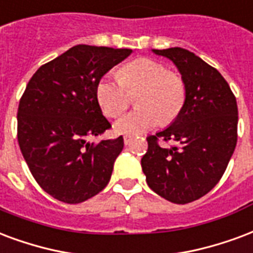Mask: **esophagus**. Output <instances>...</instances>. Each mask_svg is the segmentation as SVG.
I'll return each mask as SVG.
<instances>
[{
    "instance_id": "obj_1",
    "label": "esophagus",
    "mask_w": 253,
    "mask_h": 253,
    "mask_svg": "<svg viewBox=\"0 0 253 253\" xmlns=\"http://www.w3.org/2000/svg\"><path fill=\"white\" fill-rule=\"evenodd\" d=\"M132 139H134V136H132V135H126V136H125V138H123V141H125V145H128V143H130V142H131Z\"/></svg>"
}]
</instances>
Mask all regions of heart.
<instances>
[{
  "mask_svg": "<svg viewBox=\"0 0 253 253\" xmlns=\"http://www.w3.org/2000/svg\"><path fill=\"white\" fill-rule=\"evenodd\" d=\"M136 93L135 108L114 125L115 131L136 135L155 127L170 123L178 117L186 102V84L175 72L157 60L136 59L118 71V79L103 76L95 88L96 100L108 118L121 117L130 99L127 93Z\"/></svg>",
  "mask_w": 253,
  "mask_h": 253,
  "instance_id": "1",
  "label": "heart"
}]
</instances>
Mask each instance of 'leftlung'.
I'll return each mask as SVG.
<instances>
[{"mask_svg":"<svg viewBox=\"0 0 253 253\" xmlns=\"http://www.w3.org/2000/svg\"><path fill=\"white\" fill-rule=\"evenodd\" d=\"M171 60L186 84L182 111L168 128L147 136L141 160L147 185L174 204H188L220 181L237 142V103L221 74L184 48L153 49ZM175 141L164 148L158 139Z\"/></svg>","mask_w":253,"mask_h":253,"instance_id":"left-lung-1","label":"left lung"}]
</instances>
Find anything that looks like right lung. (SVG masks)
<instances>
[{"mask_svg":"<svg viewBox=\"0 0 253 253\" xmlns=\"http://www.w3.org/2000/svg\"><path fill=\"white\" fill-rule=\"evenodd\" d=\"M131 49L75 45L41 65L24 91L17 139L37 184L52 197L79 204L111 178L123 138L89 142L111 125L96 100V84Z\"/></svg>","mask_w":253,"mask_h":253,"instance_id":"obj_1","label":"right lung"}]
</instances>
